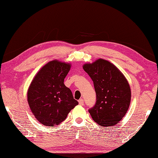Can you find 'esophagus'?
Here are the masks:
<instances>
[{"label": "esophagus", "mask_w": 158, "mask_h": 158, "mask_svg": "<svg viewBox=\"0 0 158 158\" xmlns=\"http://www.w3.org/2000/svg\"><path fill=\"white\" fill-rule=\"evenodd\" d=\"M79 104L80 105H81V106H84V99H80L79 100Z\"/></svg>", "instance_id": "obj_1"}]
</instances>
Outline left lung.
Returning a JSON list of instances; mask_svg holds the SVG:
<instances>
[{"mask_svg":"<svg viewBox=\"0 0 158 158\" xmlns=\"http://www.w3.org/2000/svg\"><path fill=\"white\" fill-rule=\"evenodd\" d=\"M92 79L96 93V103L89 109L92 118L101 127L118 124L127 113L131 99L128 81L115 65L99 59L83 65Z\"/></svg>","mask_w":158,"mask_h":158,"instance_id":"obj_1","label":"left lung"}]
</instances>
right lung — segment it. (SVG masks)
Returning a JSON list of instances; mask_svg holds the SVG:
<instances>
[{
	"instance_id": "obj_1",
	"label": "right lung",
	"mask_w": 158,
	"mask_h": 158,
	"mask_svg": "<svg viewBox=\"0 0 158 158\" xmlns=\"http://www.w3.org/2000/svg\"><path fill=\"white\" fill-rule=\"evenodd\" d=\"M70 64L54 60L45 64L34 77L27 91V102L38 121L48 127L64 121L78 102L64 84Z\"/></svg>"
}]
</instances>
